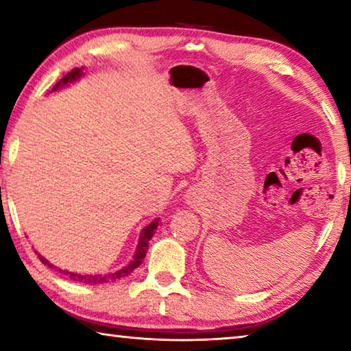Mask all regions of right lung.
<instances>
[{
	"mask_svg": "<svg viewBox=\"0 0 351 351\" xmlns=\"http://www.w3.org/2000/svg\"><path fill=\"white\" fill-rule=\"evenodd\" d=\"M80 75V69H73L71 71V73H68L66 75L63 77V79L60 80V82H57V85L54 86V90H58V88L60 86H63V85H66L68 82H73V80H75L77 77ZM158 221L159 219H154V221L152 223V224H148L147 228L144 229V232H142V235H141V240H139V246H138V252H136V255H134V258H133V261L132 263H130L128 266H125V268L123 269H121V271H117V272H114V274H108V276H80V274H74V272H68V271H62V269H58V272H63L64 276L66 277H69L71 280H74V282H82V283H106V282H111V280H117V278H121V277H125V276H128V274H132V272L138 268V266L142 263V260H144V257H145V254H147V249H148V241L152 240V237H153V234H154V230H156V228H158ZM40 257V260L43 261L45 265H47V266H51L52 268V265L49 263V261H47L46 258H43L41 257V255H38Z\"/></svg>",
	"mask_w": 351,
	"mask_h": 351,
	"instance_id": "right-lung-1",
	"label": "right lung"
}]
</instances>
